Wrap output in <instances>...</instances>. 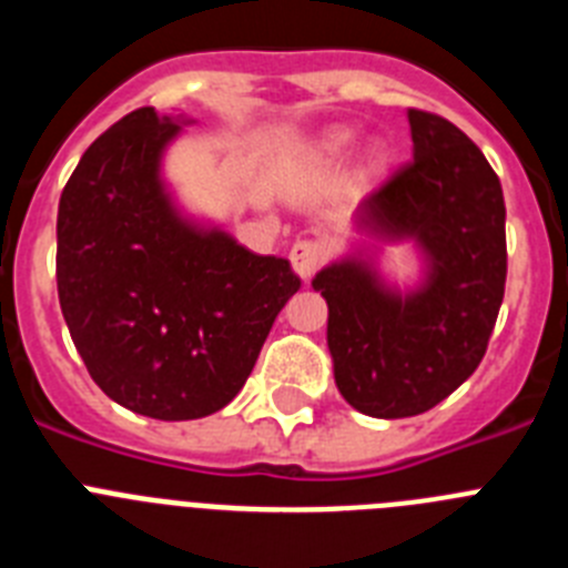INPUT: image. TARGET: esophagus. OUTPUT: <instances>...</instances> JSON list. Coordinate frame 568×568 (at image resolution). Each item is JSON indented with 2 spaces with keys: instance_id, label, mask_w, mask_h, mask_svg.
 <instances>
[{
  "instance_id": "esophagus-1",
  "label": "esophagus",
  "mask_w": 568,
  "mask_h": 568,
  "mask_svg": "<svg viewBox=\"0 0 568 568\" xmlns=\"http://www.w3.org/2000/svg\"><path fill=\"white\" fill-rule=\"evenodd\" d=\"M329 255V244L327 241H318V239H304V241H295L293 250H290V261H293V270L301 275V278L307 281L315 270L327 261Z\"/></svg>"
}]
</instances>
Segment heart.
I'll return each instance as SVG.
<instances>
[{
	"label": "heart",
	"mask_w": 568,
	"mask_h": 568,
	"mask_svg": "<svg viewBox=\"0 0 568 568\" xmlns=\"http://www.w3.org/2000/svg\"><path fill=\"white\" fill-rule=\"evenodd\" d=\"M349 144H353V135H349V133H333V135H327L324 142H321L318 153L321 155H341L344 150H349Z\"/></svg>",
	"instance_id": "1"
}]
</instances>
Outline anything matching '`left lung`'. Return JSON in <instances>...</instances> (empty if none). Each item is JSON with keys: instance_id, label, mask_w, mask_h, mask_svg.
<instances>
[{"instance_id": "obj_1", "label": "left lung", "mask_w": 568, "mask_h": 568, "mask_svg": "<svg viewBox=\"0 0 568 568\" xmlns=\"http://www.w3.org/2000/svg\"><path fill=\"white\" fill-rule=\"evenodd\" d=\"M413 162L358 207V230L413 239L424 284L398 293L364 255L313 278L327 298V344L338 393L373 418H409L453 395L484 358L506 284L500 179L464 130L409 108Z\"/></svg>"}]
</instances>
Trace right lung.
<instances>
[{"mask_svg":"<svg viewBox=\"0 0 568 568\" xmlns=\"http://www.w3.org/2000/svg\"><path fill=\"white\" fill-rule=\"evenodd\" d=\"M179 130L153 108L119 119L84 150L57 219L70 338L108 398L155 420L227 406L301 287L287 258L175 210L162 155Z\"/></svg>","mask_w":568,"mask_h":568,"instance_id":"right-lung-1","label":"right lung"}]
</instances>
